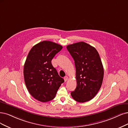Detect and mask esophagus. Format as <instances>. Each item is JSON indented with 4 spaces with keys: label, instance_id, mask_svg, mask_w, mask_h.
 <instances>
[{
    "label": "esophagus",
    "instance_id": "1",
    "mask_svg": "<svg viewBox=\"0 0 128 128\" xmlns=\"http://www.w3.org/2000/svg\"><path fill=\"white\" fill-rule=\"evenodd\" d=\"M64 81H66L68 80V77L67 76H65L64 77Z\"/></svg>",
    "mask_w": 128,
    "mask_h": 128
}]
</instances>
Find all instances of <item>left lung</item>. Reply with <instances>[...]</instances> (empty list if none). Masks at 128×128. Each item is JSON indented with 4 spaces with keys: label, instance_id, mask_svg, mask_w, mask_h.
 Segmentation results:
<instances>
[{
    "label": "left lung",
    "instance_id": "1",
    "mask_svg": "<svg viewBox=\"0 0 128 128\" xmlns=\"http://www.w3.org/2000/svg\"><path fill=\"white\" fill-rule=\"evenodd\" d=\"M74 60L77 86L71 93L75 100L89 101L100 90L104 77V68L95 48L84 42H79L66 47Z\"/></svg>",
    "mask_w": 128,
    "mask_h": 128
}]
</instances>
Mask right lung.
I'll return each mask as SVG.
<instances>
[{
  "mask_svg": "<svg viewBox=\"0 0 128 128\" xmlns=\"http://www.w3.org/2000/svg\"><path fill=\"white\" fill-rule=\"evenodd\" d=\"M63 48L50 41H43L33 47L24 66V78L28 92L36 100L50 101L64 82L53 67L52 60Z\"/></svg>",
  "mask_w": 128,
  "mask_h": 128,
  "instance_id": "1",
  "label": "right lung"
}]
</instances>
